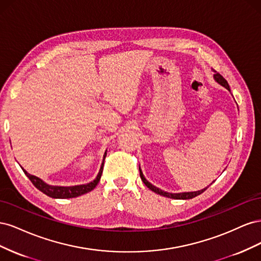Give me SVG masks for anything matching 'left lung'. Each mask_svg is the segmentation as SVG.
<instances>
[{"instance_id":"obj_1","label":"left lung","mask_w":261,"mask_h":261,"mask_svg":"<svg viewBox=\"0 0 261 261\" xmlns=\"http://www.w3.org/2000/svg\"><path fill=\"white\" fill-rule=\"evenodd\" d=\"M213 78H215V81H216L218 84H220L221 86H223L224 88H226L228 91H231V90H230V86H228L227 82L224 80L223 76H221L219 73H217V72H216V74L213 75ZM139 173H140L141 180L144 181V184H145L149 189H151V191H152V192H154L155 194H159V195H161V196L168 197V198H172V199H192V198H194V197H196V196H198V195L202 194V193H203L204 191H206V189L208 188V187H206V188H203V189H201V191H198V192L177 193V194L167 193V192L162 191V189H160V188H158V187L153 186L151 183H149V181L145 178V176H144V174H143V172H141L140 168H139ZM213 181H215V180H213ZM213 181H212V183H213ZM212 183H211V184H212Z\"/></svg>"}]
</instances>
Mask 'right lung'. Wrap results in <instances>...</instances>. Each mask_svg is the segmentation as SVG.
Returning a JSON list of instances; mask_svg holds the SVG:
<instances>
[{
  "label": "right lung",
  "mask_w": 261,
  "mask_h": 261,
  "mask_svg": "<svg viewBox=\"0 0 261 261\" xmlns=\"http://www.w3.org/2000/svg\"><path fill=\"white\" fill-rule=\"evenodd\" d=\"M106 155H107V151L105 152L103 155V162L101 164V168L100 171L98 173L97 177L94 178L92 181L88 184H83V185H76V186H52L44 183V181L39 178L35 175H31L29 173L23 170L22 171L25 174L27 175V177L31 180V183H33L36 188H38L39 191L42 192L43 194H45L46 196L51 197V198H59V199H66V198H75V197L78 196H82L86 193H89L91 192L92 189L96 187L99 183V180L101 178V174H102V170H103V164H105V159H106Z\"/></svg>",
  "instance_id": "add662e5"
}]
</instances>
